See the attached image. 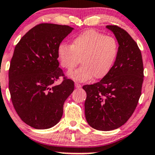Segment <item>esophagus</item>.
I'll list each match as a JSON object with an SVG mask.
<instances>
[{
    "instance_id": "obj_1",
    "label": "esophagus",
    "mask_w": 155,
    "mask_h": 155,
    "mask_svg": "<svg viewBox=\"0 0 155 155\" xmlns=\"http://www.w3.org/2000/svg\"><path fill=\"white\" fill-rule=\"evenodd\" d=\"M75 87L76 88H78V89H79V88L82 87V86H81V84H78V83H75Z\"/></svg>"
}]
</instances>
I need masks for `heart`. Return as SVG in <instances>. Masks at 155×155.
<instances>
[{
  "instance_id": "obj_1",
  "label": "heart",
  "mask_w": 155,
  "mask_h": 155,
  "mask_svg": "<svg viewBox=\"0 0 155 155\" xmlns=\"http://www.w3.org/2000/svg\"><path fill=\"white\" fill-rule=\"evenodd\" d=\"M118 54V44L114 38L95 30H87L74 38L71 45L62 43L58 49L61 66L68 72L79 62L82 66L69 76L78 81H86L94 76L105 77L114 65Z\"/></svg>"
}]
</instances>
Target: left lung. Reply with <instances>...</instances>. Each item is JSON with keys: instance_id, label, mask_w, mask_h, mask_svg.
Returning <instances> with one entry per match:
<instances>
[{"instance_id": "obj_1", "label": "left lung", "mask_w": 155, "mask_h": 155, "mask_svg": "<svg viewBox=\"0 0 155 155\" xmlns=\"http://www.w3.org/2000/svg\"><path fill=\"white\" fill-rule=\"evenodd\" d=\"M106 28L119 44L118 54L107 74L96 84L85 85V116L91 127L110 131L127 122L135 110L143 82L142 54L129 33L115 25Z\"/></svg>"}]
</instances>
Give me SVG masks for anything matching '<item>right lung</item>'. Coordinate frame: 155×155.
I'll list each match as a JSON object with an SVG mask.
<instances>
[{
  "label": "right lung",
  "instance_id": "1",
  "mask_svg": "<svg viewBox=\"0 0 155 155\" xmlns=\"http://www.w3.org/2000/svg\"><path fill=\"white\" fill-rule=\"evenodd\" d=\"M72 30L66 25L38 24L15 48L9 69L11 100L21 119L35 129L57 124L74 91V82L65 77L58 61V46ZM60 77L62 83L54 84Z\"/></svg>",
  "mask_w": 155,
  "mask_h": 155
}]
</instances>
